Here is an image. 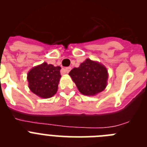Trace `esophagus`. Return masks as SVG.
<instances>
[{
    "label": "esophagus",
    "mask_w": 147,
    "mask_h": 147,
    "mask_svg": "<svg viewBox=\"0 0 147 147\" xmlns=\"http://www.w3.org/2000/svg\"><path fill=\"white\" fill-rule=\"evenodd\" d=\"M71 67H65V68L64 69V71H65V73H69V71H71Z\"/></svg>",
    "instance_id": "obj_1"
}]
</instances>
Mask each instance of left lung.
Returning <instances> with one entry per match:
<instances>
[{
	"instance_id": "obj_1",
	"label": "left lung",
	"mask_w": 147,
	"mask_h": 147,
	"mask_svg": "<svg viewBox=\"0 0 147 147\" xmlns=\"http://www.w3.org/2000/svg\"><path fill=\"white\" fill-rule=\"evenodd\" d=\"M69 75L83 95L94 96L103 91L107 86V68L99 62L90 59L81 63L79 67L71 70Z\"/></svg>"
}]
</instances>
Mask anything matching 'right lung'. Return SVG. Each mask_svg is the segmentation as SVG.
Here are the masks:
<instances>
[{"instance_id": "obj_1", "label": "right lung", "mask_w": 147, "mask_h": 147, "mask_svg": "<svg viewBox=\"0 0 147 147\" xmlns=\"http://www.w3.org/2000/svg\"><path fill=\"white\" fill-rule=\"evenodd\" d=\"M61 67L43 62L34 67L27 75L28 88L41 98H48L56 94L58 89Z\"/></svg>"}]
</instances>
